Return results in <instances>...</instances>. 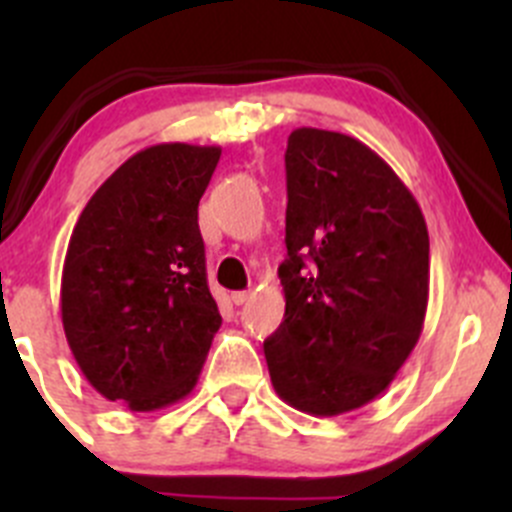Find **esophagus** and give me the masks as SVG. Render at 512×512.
Returning <instances> with one entry per match:
<instances>
[{
	"instance_id": "34e87169",
	"label": "esophagus",
	"mask_w": 512,
	"mask_h": 512,
	"mask_svg": "<svg viewBox=\"0 0 512 512\" xmlns=\"http://www.w3.org/2000/svg\"><path fill=\"white\" fill-rule=\"evenodd\" d=\"M250 297H252V292H232L230 294L232 304H237V307H240V304H245Z\"/></svg>"
}]
</instances>
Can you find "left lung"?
<instances>
[{"label": "left lung", "instance_id": "8db88e82", "mask_svg": "<svg viewBox=\"0 0 512 512\" xmlns=\"http://www.w3.org/2000/svg\"><path fill=\"white\" fill-rule=\"evenodd\" d=\"M285 322L265 339L282 401L339 416L384 394L421 337L428 230L414 193L369 146L289 133Z\"/></svg>", "mask_w": 512, "mask_h": 512}]
</instances>
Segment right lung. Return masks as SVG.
I'll list each match as a JSON object with an SVG mask.
<instances>
[{
    "mask_svg": "<svg viewBox=\"0 0 512 512\" xmlns=\"http://www.w3.org/2000/svg\"><path fill=\"white\" fill-rule=\"evenodd\" d=\"M220 146L158 143L91 195L61 272V322L101 396L131 411L185 399L218 334L198 203Z\"/></svg>",
    "mask_w": 512,
    "mask_h": 512,
    "instance_id": "add662e5",
    "label": "right lung"
}]
</instances>
